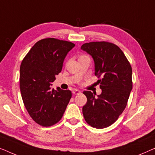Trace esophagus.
Segmentation results:
<instances>
[{
	"label": "esophagus",
	"instance_id": "esophagus-1",
	"mask_svg": "<svg viewBox=\"0 0 155 155\" xmlns=\"http://www.w3.org/2000/svg\"><path fill=\"white\" fill-rule=\"evenodd\" d=\"M80 93H81V92H80V91L78 90H73V94H80Z\"/></svg>",
	"mask_w": 155,
	"mask_h": 155
}]
</instances>
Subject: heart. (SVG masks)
Listing matches in <instances>:
<instances>
[{
    "label": "heart",
    "mask_w": 155,
    "mask_h": 155,
    "mask_svg": "<svg viewBox=\"0 0 155 155\" xmlns=\"http://www.w3.org/2000/svg\"><path fill=\"white\" fill-rule=\"evenodd\" d=\"M82 56H80V57H82Z\"/></svg>",
    "instance_id": "obj_1"
}]
</instances>
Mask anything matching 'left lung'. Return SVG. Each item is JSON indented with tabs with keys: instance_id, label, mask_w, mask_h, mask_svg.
I'll return each instance as SVG.
<instances>
[{
	"instance_id": "obj_1",
	"label": "left lung",
	"mask_w": 155,
	"mask_h": 155,
	"mask_svg": "<svg viewBox=\"0 0 155 155\" xmlns=\"http://www.w3.org/2000/svg\"><path fill=\"white\" fill-rule=\"evenodd\" d=\"M92 57L95 75L101 76V94L84 91L87 101L82 107L86 122L96 128L113 124L127 105L133 88L132 68L121 49L107 41L85 43L81 46Z\"/></svg>"
}]
</instances>
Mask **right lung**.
<instances>
[{
    "label": "right lung",
    "instance_id": "obj_1",
    "mask_svg": "<svg viewBox=\"0 0 155 155\" xmlns=\"http://www.w3.org/2000/svg\"><path fill=\"white\" fill-rule=\"evenodd\" d=\"M75 46L72 42L47 38L37 41L22 61L20 87L25 107L40 126L48 127L61 119L72 93L60 87L51 88L61 73L68 53Z\"/></svg>",
    "mask_w": 155,
    "mask_h": 155
}]
</instances>
